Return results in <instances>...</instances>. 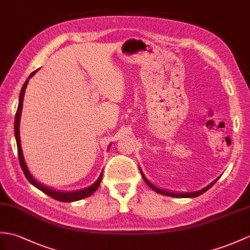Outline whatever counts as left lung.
I'll return each mask as SVG.
<instances>
[{"mask_svg": "<svg viewBox=\"0 0 250 250\" xmlns=\"http://www.w3.org/2000/svg\"><path fill=\"white\" fill-rule=\"evenodd\" d=\"M141 173H142V176H143V179H144V181L147 183V185L149 188H151L153 190H155L156 193H159V194H162V195H166V196H169V197H177V198H191V197H197V196H199V195H201V194H204L205 191H207L208 188H211L212 187H213V184L215 183L217 180H218V178L215 180V181H213L211 184H208L207 188H202V189H200V190H198V191H195V193H180V194H176V193H170V191H166V190H163V189H160V188H158L156 187H154L153 184H151L150 183L148 180L146 179V177L144 176V173L141 171Z\"/></svg>", "mask_w": 250, "mask_h": 250, "instance_id": "left-lung-1", "label": "left lung"}]
</instances>
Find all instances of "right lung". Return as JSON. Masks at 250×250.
I'll return each instance as SVG.
<instances>
[{
	"mask_svg": "<svg viewBox=\"0 0 250 250\" xmlns=\"http://www.w3.org/2000/svg\"><path fill=\"white\" fill-rule=\"evenodd\" d=\"M37 71V70H36ZM36 71H33L30 75V78H32L33 75L36 73ZM28 78V79H30ZM28 79L25 81L24 85H23L21 92H20V97H19V105H18V109H17L16 113V117H15V136H16V141H17V147H18V155H19V162H20V166L22 168L23 172L26 177V179L30 181L34 187H36L37 188H39L42 191H43L44 194H46L48 196H50L51 198H53L55 200L59 201H62V202H71V201H77V200H81L83 198H86V197H89L90 195H92L96 191V189L99 188L100 185V182L102 180V172L100 177L97 180V181L91 185V187L81 189L78 191H72V193H63V191H56L51 188H48L43 187L42 184L38 183L36 180H35L32 176L30 171H28L26 164L24 162V159H23V153H22V149H21V143H20V132H19V125H20V117H21V112H22V106H23V98H24V92H25V88L28 83Z\"/></svg>",
	"mask_w": 250,
	"mask_h": 250,
	"instance_id": "1",
	"label": "right lung"
}]
</instances>
